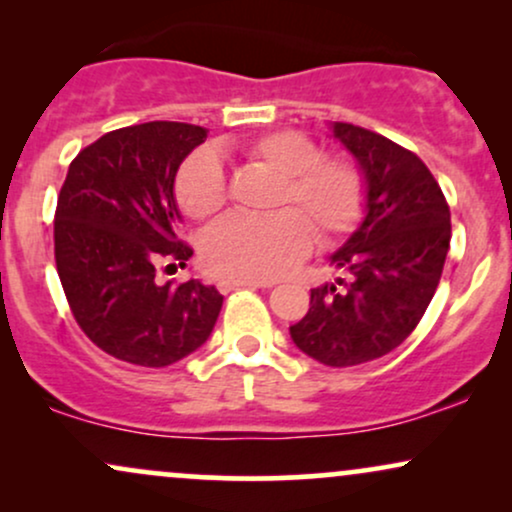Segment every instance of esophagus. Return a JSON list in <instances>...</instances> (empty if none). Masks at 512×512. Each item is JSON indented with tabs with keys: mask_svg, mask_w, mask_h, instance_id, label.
<instances>
[{
	"mask_svg": "<svg viewBox=\"0 0 512 512\" xmlns=\"http://www.w3.org/2000/svg\"><path fill=\"white\" fill-rule=\"evenodd\" d=\"M269 281H257V279H221L219 291L228 293L233 289H269Z\"/></svg>",
	"mask_w": 512,
	"mask_h": 512,
	"instance_id": "34e87169",
	"label": "esophagus"
}]
</instances>
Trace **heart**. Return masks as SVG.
Instances as JSON below:
<instances>
[{
  "label": "heart",
  "instance_id": "1",
  "mask_svg": "<svg viewBox=\"0 0 512 512\" xmlns=\"http://www.w3.org/2000/svg\"><path fill=\"white\" fill-rule=\"evenodd\" d=\"M245 158L279 175L274 214L228 216L204 236L202 260L223 279H274L310 250L315 236L334 240L349 233L363 214L366 185L344 158L320 156L313 139L291 129L260 134L240 146ZM175 197L190 219L216 216L226 204V173L214 151H195L178 170ZM291 206V210H281Z\"/></svg>",
  "mask_w": 512,
  "mask_h": 512
}]
</instances>
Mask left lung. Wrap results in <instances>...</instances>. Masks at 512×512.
I'll return each instance as SVG.
<instances>
[{
	"label": "left lung",
	"mask_w": 512,
	"mask_h": 512,
	"mask_svg": "<svg viewBox=\"0 0 512 512\" xmlns=\"http://www.w3.org/2000/svg\"><path fill=\"white\" fill-rule=\"evenodd\" d=\"M332 137L356 158L366 216L330 257L344 276L310 291L289 332L303 354L346 368L390 354L419 325L450 250V207L404 146L349 122H332Z\"/></svg>",
	"instance_id": "8db88e82"
}]
</instances>
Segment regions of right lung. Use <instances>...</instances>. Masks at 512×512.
Wrapping results in <instances>:
<instances>
[{"label":"right lung","instance_id":"1","mask_svg":"<svg viewBox=\"0 0 512 512\" xmlns=\"http://www.w3.org/2000/svg\"><path fill=\"white\" fill-rule=\"evenodd\" d=\"M207 129L144 122L103 134L69 166L55 211V262L74 320L105 354L163 368L209 339L223 296L190 279L161 284L158 269L185 267L175 175Z\"/></svg>","mask_w":512,"mask_h":512}]
</instances>
